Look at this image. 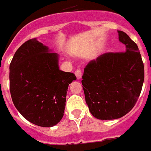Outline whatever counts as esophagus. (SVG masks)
<instances>
[{
	"label": "esophagus",
	"instance_id": "1",
	"mask_svg": "<svg viewBox=\"0 0 151 151\" xmlns=\"http://www.w3.org/2000/svg\"><path fill=\"white\" fill-rule=\"evenodd\" d=\"M75 75L76 76L77 79H80V78H82V70L79 69H76V72H75Z\"/></svg>",
	"mask_w": 151,
	"mask_h": 151
}]
</instances>
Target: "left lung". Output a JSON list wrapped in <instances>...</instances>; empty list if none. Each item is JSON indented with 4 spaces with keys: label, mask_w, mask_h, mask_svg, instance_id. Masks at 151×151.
<instances>
[{
    "label": "left lung",
    "mask_w": 151,
    "mask_h": 151,
    "mask_svg": "<svg viewBox=\"0 0 151 151\" xmlns=\"http://www.w3.org/2000/svg\"><path fill=\"white\" fill-rule=\"evenodd\" d=\"M125 46L122 52H106L88 63L82 88L90 112L100 120H113L129 112L142 89L144 68L137 45L118 30Z\"/></svg>",
    "instance_id": "left-lung-1"
}]
</instances>
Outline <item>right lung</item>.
<instances>
[{"instance_id":"obj_1","label":"right lung","mask_w":151,"mask_h":151,"mask_svg":"<svg viewBox=\"0 0 151 151\" xmlns=\"http://www.w3.org/2000/svg\"><path fill=\"white\" fill-rule=\"evenodd\" d=\"M37 39L19 47L10 64V91L14 106L29 122L40 127L63 118L69 85L76 77L59 68V55Z\"/></svg>"}]
</instances>
